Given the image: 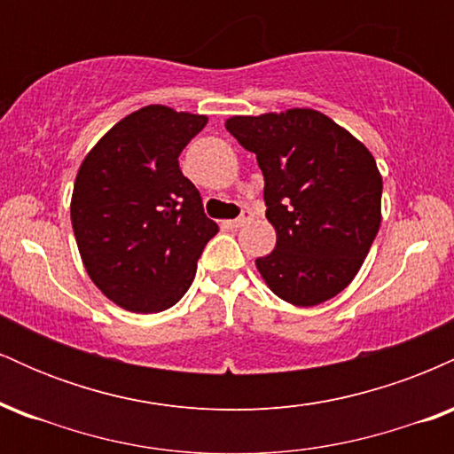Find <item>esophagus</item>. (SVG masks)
<instances>
[{"instance_id":"esophagus-1","label":"esophagus","mask_w":454,"mask_h":454,"mask_svg":"<svg viewBox=\"0 0 454 454\" xmlns=\"http://www.w3.org/2000/svg\"><path fill=\"white\" fill-rule=\"evenodd\" d=\"M252 220H254V213L249 211V209H245V211L241 213V215L237 217V220L231 222V226H232V228H241V226H245V223H249Z\"/></svg>"}]
</instances>
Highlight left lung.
Instances as JSON below:
<instances>
[{
  "mask_svg": "<svg viewBox=\"0 0 454 454\" xmlns=\"http://www.w3.org/2000/svg\"><path fill=\"white\" fill-rule=\"evenodd\" d=\"M226 129L256 153L275 249L256 267L279 299L314 307L356 278L382 222V175L361 140L311 108L237 114Z\"/></svg>",
  "mask_w": 454,
  "mask_h": 454,
  "instance_id": "1",
  "label": "left lung"
}]
</instances>
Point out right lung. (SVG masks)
<instances>
[{
	"label": "right lung",
	"instance_id": "obj_1",
	"mask_svg": "<svg viewBox=\"0 0 454 454\" xmlns=\"http://www.w3.org/2000/svg\"><path fill=\"white\" fill-rule=\"evenodd\" d=\"M205 114L151 104L114 123L82 160L70 217L78 252L106 299L158 314L187 293L217 223L179 168Z\"/></svg>",
	"mask_w": 454,
	"mask_h": 454
}]
</instances>
